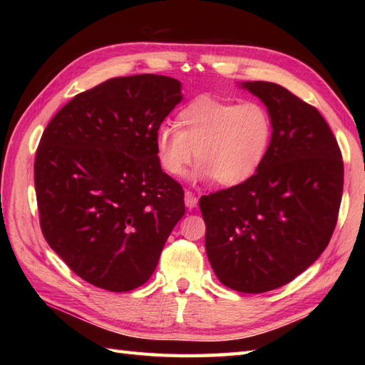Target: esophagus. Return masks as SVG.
<instances>
[{
  "label": "esophagus",
  "instance_id": "1",
  "mask_svg": "<svg viewBox=\"0 0 365 365\" xmlns=\"http://www.w3.org/2000/svg\"><path fill=\"white\" fill-rule=\"evenodd\" d=\"M185 205H187V207L190 208V210H191V208H195V207L197 205V197H196L195 195H192L191 191L185 192Z\"/></svg>",
  "mask_w": 365,
  "mask_h": 365
}]
</instances>
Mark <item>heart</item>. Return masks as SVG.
<instances>
[{"label":"heart","instance_id":"b5f03b06","mask_svg":"<svg viewBox=\"0 0 365 365\" xmlns=\"http://www.w3.org/2000/svg\"><path fill=\"white\" fill-rule=\"evenodd\" d=\"M175 128L161 127L155 153L161 169L173 177L185 174L196 155L195 182L238 187L267 160L274 135L273 118L259 102H224L208 96L192 100L178 113Z\"/></svg>","mask_w":365,"mask_h":365}]
</instances>
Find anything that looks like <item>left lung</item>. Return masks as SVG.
I'll list each match as a JSON object with an SVG mask.
<instances>
[{"mask_svg": "<svg viewBox=\"0 0 365 365\" xmlns=\"http://www.w3.org/2000/svg\"><path fill=\"white\" fill-rule=\"evenodd\" d=\"M273 118L267 160L250 180L199 200L205 251L220 282L263 293L293 281L320 257L337 222L344 161L327 120L290 91L238 84Z\"/></svg>", "mask_w": 365, "mask_h": 365, "instance_id": "8db88e82", "label": "left lung"}]
</instances>
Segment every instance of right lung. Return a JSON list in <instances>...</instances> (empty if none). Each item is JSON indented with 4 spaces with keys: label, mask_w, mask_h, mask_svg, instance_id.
Returning a JSON list of instances; mask_svg holds the SVG:
<instances>
[{
    "label": "right lung",
    "mask_w": 365,
    "mask_h": 365,
    "mask_svg": "<svg viewBox=\"0 0 365 365\" xmlns=\"http://www.w3.org/2000/svg\"><path fill=\"white\" fill-rule=\"evenodd\" d=\"M182 100L175 78L120 76L75 96L46 125L34 161L42 234L86 282L128 292L157 268L185 204L155 136Z\"/></svg>",
    "instance_id": "obj_1"
}]
</instances>
